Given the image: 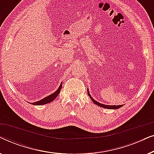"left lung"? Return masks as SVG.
Listing matches in <instances>:
<instances>
[{
    "mask_svg": "<svg viewBox=\"0 0 154 154\" xmlns=\"http://www.w3.org/2000/svg\"><path fill=\"white\" fill-rule=\"evenodd\" d=\"M88 95H89V97H90V99H91V100L93 101V102L94 103V104H97V105H98V106H102V107H103V108L110 109H117L121 108V106H123V105H119V106H118V105H117V106H116V105H114V106H113V105H105V104H100V102H97V101L94 100V99H92L91 97V95H90V94L89 90H88Z\"/></svg>",
    "mask_w": 154,
    "mask_h": 154,
    "instance_id": "8db88e82",
    "label": "left lung"
}]
</instances>
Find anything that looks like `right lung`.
<instances>
[{
  "label": "right lung",
  "mask_w": 154,
  "mask_h": 154,
  "mask_svg": "<svg viewBox=\"0 0 154 154\" xmlns=\"http://www.w3.org/2000/svg\"><path fill=\"white\" fill-rule=\"evenodd\" d=\"M62 83L60 84V87L57 90H56L55 92H54V93H52V94H50V95L46 97L43 100L38 101V102H35L34 103H32V104L33 105H43V104H48V103H50L52 101H53L54 99H55L57 95L59 94V93L60 92V90L62 89Z\"/></svg>",
  "instance_id": "1"
}]
</instances>
